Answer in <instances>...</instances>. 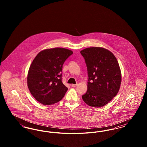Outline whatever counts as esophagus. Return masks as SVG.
I'll return each mask as SVG.
<instances>
[{"label":"esophagus","mask_w":147,"mask_h":147,"mask_svg":"<svg viewBox=\"0 0 147 147\" xmlns=\"http://www.w3.org/2000/svg\"><path fill=\"white\" fill-rule=\"evenodd\" d=\"M70 85H71V86H72V87H76V86H77V84H71Z\"/></svg>","instance_id":"34e87169"}]
</instances>
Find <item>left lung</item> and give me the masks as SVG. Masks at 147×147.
Returning <instances> with one entry per match:
<instances>
[{
  "instance_id": "1",
  "label": "left lung",
  "mask_w": 147,
  "mask_h": 147,
  "mask_svg": "<svg viewBox=\"0 0 147 147\" xmlns=\"http://www.w3.org/2000/svg\"><path fill=\"white\" fill-rule=\"evenodd\" d=\"M86 64L88 90L82 96L87 105L102 107L117 94L121 83L118 61L111 52L102 47H89L80 51Z\"/></svg>"
}]
</instances>
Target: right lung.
Wrapping results in <instances>:
<instances>
[{
    "mask_svg": "<svg viewBox=\"0 0 147 147\" xmlns=\"http://www.w3.org/2000/svg\"><path fill=\"white\" fill-rule=\"evenodd\" d=\"M73 54L69 49L54 48L43 50L36 56L28 70V89L35 99L49 105L62 99L68 90L62 83V71L65 60Z\"/></svg>",
    "mask_w": 147,
    "mask_h": 147,
    "instance_id": "obj_1",
    "label": "right lung"
}]
</instances>
